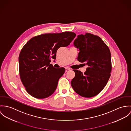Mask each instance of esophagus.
Returning <instances> with one entry per match:
<instances>
[{"label":"esophagus","instance_id":"esophagus-1","mask_svg":"<svg viewBox=\"0 0 131 131\" xmlns=\"http://www.w3.org/2000/svg\"><path fill=\"white\" fill-rule=\"evenodd\" d=\"M65 69L68 70H70V68L69 67H65Z\"/></svg>","mask_w":131,"mask_h":131}]
</instances>
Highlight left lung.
Listing matches in <instances>:
<instances>
[{
  "instance_id": "8db88e82",
  "label": "left lung",
  "mask_w": 131,
  "mask_h": 131,
  "mask_svg": "<svg viewBox=\"0 0 131 131\" xmlns=\"http://www.w3.org/2000/svg\"><path fill=\"white\" fill-rule=\"evenodd\" d=\"M74 45L79 49L77 60L87 67L83 74L73 70L75 75L71 82V86L80 96L93 97L102 91L111 76L110 50L100 37L88 32L78 35Z\"/></svg>"
}]
</instances>
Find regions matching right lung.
Listing matches in <instances>:
<instances>
[{
	"label": "right lung",
	"mask_w": 131,
	"mask_h": 131,
	"mask_svg": "<svg viewBox=\"0 0 131 131\" xmlns=\"http://www.w3.org/2000/svg\"><path fill=\"white\" fill-rule=\"evenodd\" d=\"M75 36L71 31L42 34L30 39L23 47L18 58L19 76L30 95L42 99L54 92L65 69L54 67L51 58L56 59L59 48L68 46Z\"/></svg>",
	"instance_id": "obj_1"
}]
</instances>
